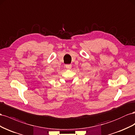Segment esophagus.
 <instances>
[{
	"instance_id": "1",
	"label": "esophagus",
	"mask_w": 135,
	"mask_h": 135,
	"mask_svg": "<svg viewBox=\"0 0 135 135\" xmlns=\"http://www.w3.org/2000/svg\"><path fill=\"white\" fill-rule=\"evenodd\" d=\"M65 68L67 69H68V70H70V69H71L72 68V65L71 64H67L65 65Z\"/></svg>"
}]
</instances>
